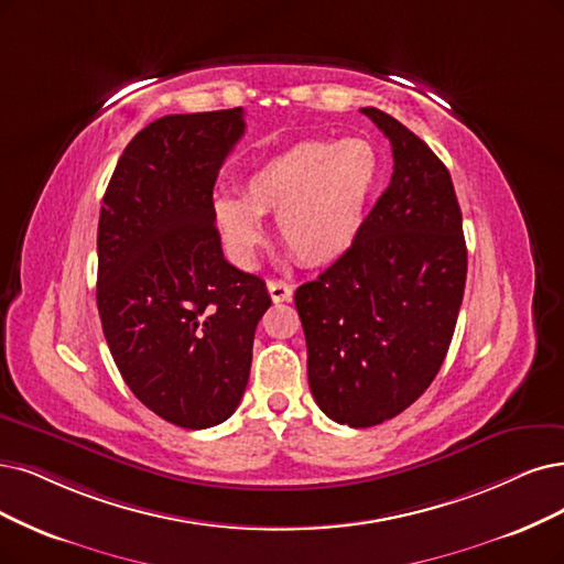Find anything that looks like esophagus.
I'll return each instance as SVG.
<instances>
[{
    "label": "esophagus",
    "instance_id": "34e87169",
    "mask_svg": "<svg viewBox=\"0 0 564 564\" xmlns=\"http://www.w3.org/2000/svg\"><path fill=\"white\" fill-rule=\"evenodd\" d=\"M267 290H269V295L274 302H290V300H293V285L285 283V281L269 279Z\"/></svg>",
    "mask_w": 564,
    "mask_h": 564
}]
</instances>
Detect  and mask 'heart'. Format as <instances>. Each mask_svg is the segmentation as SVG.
Segmentation results:
<instances>
[{"label": "heart", "mask_w": 564, "mask_h": 564, "mask_svg": "<svg viewBox=\"0 0 564 564\" xmlns=\"http://www.w3.org/2000/svg\"><path fill=\"white\" fill-rule=\"evenodd\" d=\"M379 153L367 139H308L256 166L241 199L214 202V220L235 260L248 262L276 216L290 256L308 267L339 260L356 243L379 183Z\"/></svg>", "instance_id": "b5f03b06"}]
</instances>
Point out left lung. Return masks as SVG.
Instances as JSON below:
<instances>
[{
	"mask_svg": "<svg viewBox=\"0 0 564 564\" xmlns=\"http://www.w3.org/2000/svg\"><path fill=\"white\" fill-rule=\"evenodd\" d=\"M360 111L390 139V185L356 243L295 293L311 394L348 427L390 421L430 388L467 279L463 214L446 164L400 120Z\"/></svg>",
	"mask_w": 564,
	"mask_h": 564,
	"instance_id": "1",
	"label": "left lung"
}]
</instances>
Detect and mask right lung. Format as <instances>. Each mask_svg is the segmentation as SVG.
<instances>
[{"mask_svg":"<svg viewBox=\"0 0 564 564\" xmlns=\"http://www.w3.org/2000/svg\"><path fill=\"white\" fill-rule=\"evenodd\" d=\"M243 109L153 120L122 151L97 229V308L124 383L185 430L214 427L243 398L260 276L229 264L214 220L220 166Z\"/></svg>","mask_w":564,"mask_h":564,"instance_id":"obj_1","label":"right lung"}]
</instances>
